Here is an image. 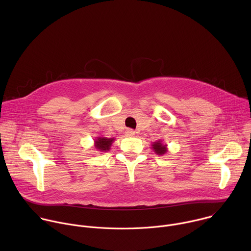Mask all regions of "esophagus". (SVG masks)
<instances>
[{
	"label": "esophagus",
	"mask_w": 251,
	"mask_h": 251,
	"mask_svg": "<svg viewBox=\"0 0 251 251\" xmlns=\"http://www.w3.org/2000/svg\"><path fill=\"white\" fill-rule=\"evenodd\" d=\"M125 134H126V136H128V137H132V136L135 135V131L132 130V129H127V130L125 131Z\"/></svg>",
	"instance_id": "34e87169"
}]
</instances>
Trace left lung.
Listing matches in <instances>:
<instances>
[{"label": "left lung", "instance_id": "8db88e82", "mask_svg": "<svg viewBox=\"0 0 251 251\" xmlns=\"http://www.w3.org/2000/svg\"><path fill=\"white\" fill-rule=\"evenodd\" d=\"M152 149L153 151L157 154V155H164L168 152V145L167 144H164L163 141L160 139L156 142H153L152 144Z\"/></svg>", "mask_w": 251, "mask_h": 251}]
</instances>
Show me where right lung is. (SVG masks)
<instances>
[{"label":"right lung","instance_id":"1","mask_svg":"<svg viewBox=\"0 0 251 251\" xmlns=\"http://www.w3.org/2000/svg\"><path fill=\"white\" fill-rule=\"evenodd\" d=\"M115 141V138L107 137H96L94 139V148L98 152H107L111 148L112 143Z\"/></svg>","mask_w":251,"mask_h":251}]
</instances>
